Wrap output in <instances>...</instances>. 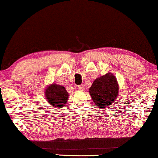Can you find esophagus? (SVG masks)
<instances>
[{"label":"esophagus","mask_w":158,"mask_h":158,"mask_svg":"<svg viewBox=\"0 0 158 158\" xmlns=\"http://www.w3.org/2000/svg\"><path fill=\"white\" fill-rule=\"evenodd\" d=\"M77 89H78L79 90H84L85 89V88L83 85H81L77 86Z\"/></svg>","instance_id":"esophagus-1"}]
</instances>
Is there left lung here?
I'll return each mask as SVG.
<instances>
[{
  "label": "left lung",
  "instance_id": "obj_1",
  "mask_svg": "<svg viewBox=\"0 0 158 158\" xmlns=\"http://www.w3.org/2000/svg\"><path fill=\"white\" fill-rule=\"evenodd\" d=\"M118 86L115 76L107 73L93 83L89 93L94 102L98 108L108 107L117 98Z\"/></svg>",
  "mask_w": 158,
  "mask_h": 158
}]
</instances>
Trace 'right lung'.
I'll use <instances>...</instances> for the list:
<instances>
[{"label": "right lung", "instance_id": "1", "mask_svg": "<svg viewBox=\"0 0 158 158\" xmlns=\"http://www.w3.org/2000/svg\"><path fill=\"white\" fill-rule=\"evenodd\" d=\"M45 96L49 104L55 108H62L67 103L68 99V93L63 86L52 84L47 88Z\"/></svg>", "mask_w": 158, "mask_h": 158}]
</instances>
